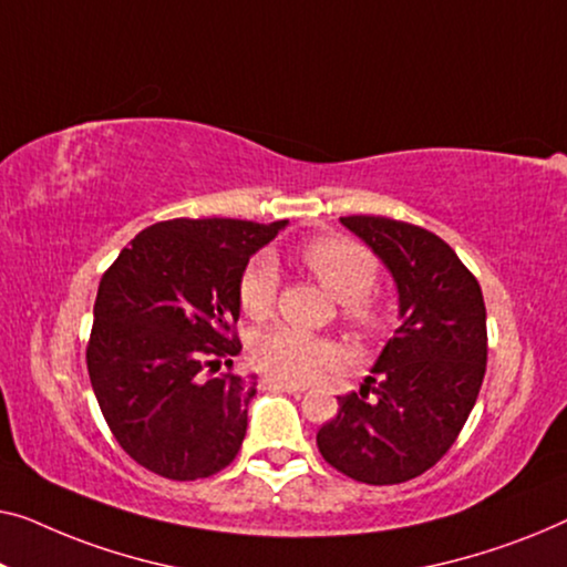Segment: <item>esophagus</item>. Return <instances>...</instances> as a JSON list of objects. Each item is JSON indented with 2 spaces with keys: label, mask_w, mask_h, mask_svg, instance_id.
<instances>
[{
  "label": "esophagus",
  "mask_w": 567,
  "mask_h": 567,
  "mask_svg": "<svg viewBox=\"0 0 567 567\" xmlns=\"http://www.w3.org/2000/svg\"><path fill=\"white\" fill-rule=\"evenodd\" d=\"M265 388L269 390H282V393H302L306 385H298V382H287V380H277V378H265Z\"/></svg>",
  "instance_id": "34e87169"
}]
</instances>
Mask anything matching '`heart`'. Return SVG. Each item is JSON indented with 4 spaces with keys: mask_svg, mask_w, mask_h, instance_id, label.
<instances>
[{
    "mask_svg": "<svg viewBox=\"0 0 567 567\" xmlns=\"http://www.w3.org/2000/svg\"><path fill=\"white\" fill-rule=\"evenodd\" d=\"M302 265L333 298L344 302V316L360 329H378L382 310L370 295L378 280V261L357 241L341 236H321L302 246ZM280 269L269 254H259L244 267L238 280V302L254 321L272 313ZM251 360L277 380L308 382L341 362V349L333 341L310 337L290 326H277L259 333L251 344Z\"/></svg>",
    "mask_w": 567,
    "mask_h": 567,
    "instance_id": "obj_1",
    "label": "heart"
}]
</instances>
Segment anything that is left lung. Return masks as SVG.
<instances>
[{
  "instance_id": "8db88e82",
  "label": "left lung",
  "mask_w": 567,
  "mask_h": 567,
  "mask_svg": "<svg viewBox=\"0 0 567 567\" xmlns=\"http://www.w3.org/2000/svg\"><path fill=\"white\" fill-rule=\"evenodd\" d=\"M393 277L398 326L360 393L318 429L323 460L360 483L393 485L444 457L481 393L488 333L481 285L432 230L380 215L341 218ZM373 390V398L365 393Z\"/></svg>"
}]
</instances>
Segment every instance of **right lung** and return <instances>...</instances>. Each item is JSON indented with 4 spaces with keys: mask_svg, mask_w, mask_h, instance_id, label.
Masks as SVG:
<instances>
[{
    "mask_svg": "<svg viewBox=\"0 0 567 567\" xmlns=\"http://www.w3.org/2000/svg\"><path fill=\"white\" fill-rule=\"evenodd\" d=\"M287 226L203 218L141 230L102 277L86 370L110 432L169 481H197L236 457L257 374L234 364L244 267Z\"/></svg>",
    "mask_w": 567,
    "mask_h": 567,
    "instance_id": "1",
    "label": "right lung"
}]
</instances>
